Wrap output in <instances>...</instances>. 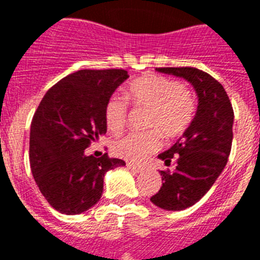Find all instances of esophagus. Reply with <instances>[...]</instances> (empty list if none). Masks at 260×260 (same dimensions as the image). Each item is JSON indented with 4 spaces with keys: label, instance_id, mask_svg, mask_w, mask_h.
I'll return each instance as SVG.
<instances>
[{
    "label": "esophagus",
    "instance_id": "34e87169",
    "mask_svg": "<svg viewBox=\"0 0 260 260\" xmlns=\"http://www.w3.org/2000/svg\"><path fill=\"white\" fill-rule=\"evenodd\" d=\"M126 167L128 168V169H132L133 172H135V173H141V172H143V167H139V165L137 164H133V162H126Z\"/></svg>",
    "mask_w": 260,
    "mask_h": 260
}]
</instances>
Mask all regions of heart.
I'll use <instances>...</instances> for the list:
<instances>
[{
    "instance_id": "b5f03b06",
    "label": "heart",
    "mask_w": 260,
    "mask_h": 260,
    "mask_svg": "<svg viewBox=\"0 0 260 260\" xmlns=\"http://www.w3.org/2000/svg\"><path fill=\"white\" fill-rule=\"evenodd\" d=\"M133 107L147 109L146 133H132L114 142L113 152L119 157L139 162L161 144V135L174 139L185 134L197 110L194 93L186 84L157 74L137 78L126 88ZM127 103L112 96L104 109L105 122L112 133H121L127 123Z\"/></svg>"
}]
</instances>
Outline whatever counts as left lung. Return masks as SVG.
I'll return each mask as SVG.
<instances>
[{
  "mask_svg": "<svg viewBox=\"0 0 260 260\" xmlns=\"http://www.w3.org/2000/svg\"><path fill=\"white\" fill-rule=\"evenodd\" d=\"M192 84L198 109L182 138L158 158L176 162V171H161L162 186L151 202L168 211L191 207L212 187L228 161L233 141V108L224 87L210 74L195 68H157Z\"/></svg>",
  "mask_w": 260,
  "mask_h": 260,
  "instance_id": "left-lung-1",
  "label": "left lung"
}]
</instances>
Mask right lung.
Listing matches in <instances>:
<instances>
[{
    "label": "right lung",
    "instance_id": "1",
    "mask_svg": "<svg viewBox=\"0 0 260 260\" xmlns=\"http://www.w3.org/2000/svg\"><path fill=\"white\" fill-rule=\"evenodd\" d=\"M128 78L122 69L79 70L50 87L36 109L29 134V164L41 194L54 210L78 215L102 198L104 174L121 158L87 156L107 133L104 109Z\"/></svg>",
    "mask_w": 260,
    "mask_h": 260
}]
</instances>
